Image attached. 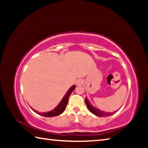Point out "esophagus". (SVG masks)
Returning a JSON list of instances; mask_svg holds the SVG:
<instances>
[{
	"mask_svg": "<svg viewBox=\"0 0 148 148\" xmlns=\"http://www.w3.org/2000/svg\"><path fill=\"white\" fill-rule=\"evenodd\" d=\"M83 84H84V80L82 79H78L76 81V86H81V85H82Z\"/></svg>",
	"mask_w": 148,
	"mask_h": 148,
	"instance_id": "34e87169",
	"label": "esophagus"
}]
</instances>
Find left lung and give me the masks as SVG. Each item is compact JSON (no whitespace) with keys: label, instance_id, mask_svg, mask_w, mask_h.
Instances as JSON below:
<instances>
[{"label":"left lung","instance_id":"1","mask_svg":"<svg viewBox=\"0 0 148 148\" xmlns=\"http://www.w3.org/2000/svg\"><path fill=\"white\" fill-rule=\"evenodd\" d=\"M85 101H86V104L87 105V108H88V109L89 110V111L93 114L96 115V116H101V117L109 116L114 114V113H110V112H106L104 111H101V110H100L99 109L97 108L94 107L93 106H92V105L90 104V102H89L88 99H87V98H86V99H85Z\"/></svg>","mask_w":148,"mask_h":148}]
</instances>
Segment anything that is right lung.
<instances>
[{
	"instance_id": "add662e5",
	"label": "right lung",
	"mask_w": 148,
	"mask_h": 148,
	"mask_svg": "<svg viewBox=\"0 0 148 148\" xmlns=\"http://www.w3.org/2000/svg\"><path fill=\"white\" fill-rule=\"evenodd\" d=\"M75 89V85L72 86L71 88L69 89V91L66 92V93L65 94V95L63 97V99H62V101L59 104L58 106H57L56 108L53 109L51 111L48 112H44V113H40V112H38L37 111H35L34 110H32L34 112H36V114H38L39 115H40L44 117H54V116H57L61 114L62 112L64 111L65 108H66V105L68 104V101H69V98L70 95L71 94V92L73 91V90Z\"/></svg>"
}]
</instances>
